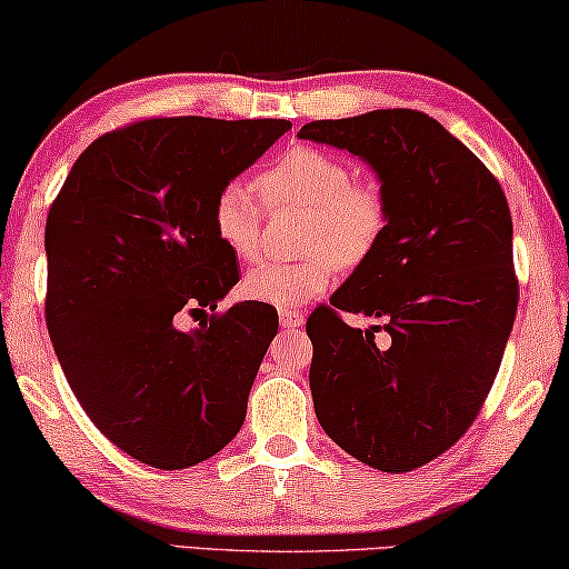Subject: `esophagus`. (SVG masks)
Listing matches in <instances>:
<instances>
[{"instance_id": "34e87169", "label": "esophagus", "mask_w": 569, "mask_h": 569, "mask_svg": "<svg viewBox=\"0 0 569 569\" xmlns=\"http://www.w3.org/2000/svg\"><path fill=\"white\" fill-rule=\"evenodd\" d=\"M279 322H282V328L295 330L305 322V315L300 310H279Z\"/></svg>"}]
</instances>
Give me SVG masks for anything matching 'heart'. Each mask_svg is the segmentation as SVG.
Returning <instances> with one entry per match:
<instances>
[{
	"mask_svg": "<svg viewBox=\"0 0 569 569\" xmlns=\"http://www.w3.org/2000/svg\"><path fill=\"white\" fill-rule=\"evenodd\" d=\"M269 208H305L295 261H264L241 282V295L277 310H295L333 284L338 269H358L381 247L389 229V198L376 180L353 178L333 152L297 144L259 174ZM213 233L233 257L251 261L261 251L264 206L247 182L231 180L211 206Z\"/></svg>",
	"mask_w": 569,
	"mask_h": 569,
	"instance_id": "heart-1",
	"label": "heart"
}]
</instances>
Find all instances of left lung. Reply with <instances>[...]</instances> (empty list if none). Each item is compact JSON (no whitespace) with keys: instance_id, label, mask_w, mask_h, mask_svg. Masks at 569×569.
<instances>
[{"instance_id":"8db88e82","label":"left lung","mask_w":569,"mask_h":569,"mask_svg":"<svg viewBox=\"0 0 569 569\" xmlns=\"http://www.w3.org/2000/svg\"><path fill=\"white\" fill-rule=\"evenodd\" d=\"M300 137L361 157L389 198L381 247L305 326L315 415L348 456L407 473L450 450L493 387L519 305L509 203L422 111L320 119ZM340 309L382 326L351 329ZM381 329L387 347L375 343Z\"/></svg>"}]
</instances>
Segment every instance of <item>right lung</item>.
Listing matches in <instances>:
<instances>
[{"label":"right lung","instance_id":"right-lung-1","mask_svg":"<svg viewBox=\"0 0 569 569\" xmlns=\"http://www.w3.org/2000/svg\"><path fill=\"white\" fill-rule=\"evenodd\" d=\"M287 119H142L86 147L46 223V320L91 422L147 466L213 458L241 430L279 318L239 302L182 335L180 313L216 310L239 282L218 241V190L254 164Z\"/></svg>","mask_w":569,"mask_h":569}]
</instances>
